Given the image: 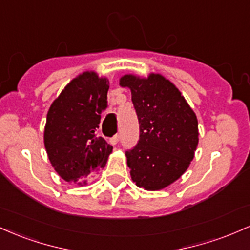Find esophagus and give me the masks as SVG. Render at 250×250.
<instances>
[{
  "label": "esophagus",
  "instance_id": "obj_1",
  "mask_svg": "<svg viewBox=\"0 0 250 250\" xmlns=\"http://www.w3.org/2000/svg\"><path fill=\"white\" fill-rule=\"evenodd\" d=\"M119 141H120V135H119V134H116L115 136H113V137H111V139H110L111 145H116V143L119 142Z\"/></svg>",
  "mask_w": 250,
  "mask_h": 250
}]
</instances>
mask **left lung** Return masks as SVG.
Returning a JSON list of instances; mask_svg holds the SVG:
<instances>
[{
	"label": "left lung",
	"mask_w": 250,
	"mask_h": 250,
	"mask_svg": "<svg viewBox=\"0 0 250 250\" xmlns=\"http://www.w3.org/2000/svg\"><path fill=\"white\" fill-rule=\"evenodd\" d=\"M122 87L131 90L140 125L139 141L125 151L131 179L137 187L159 190L187 170L199 143L197 119L180 90L168 80L125 75Z\"/></svg>",
	"instance_id": "1"
}]
</instances>
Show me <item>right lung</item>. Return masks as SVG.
Segmentation results:
<instances>
[{"label": "right lung", "instance_id": "add662e5", "mask_svg": "<svg viewBox=\"0 0 250 250\" xmlns=\"http://www.w3.org/2000/svg\"><path fill=\"white\" fill-rule=\"evenodd\" d=\"M109 82L94 71L74 79L50 105L44 146L57 174L68 182L85 183L105 166L113 147L97 135L108 107Z\"/></svg>", "mask_w": 250, "mask_h": 250}]
</instances>
